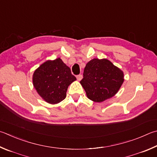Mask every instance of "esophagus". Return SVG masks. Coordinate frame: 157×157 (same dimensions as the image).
<instances>
[{"label":"esophagus","mask_w":157,"mask_h":157,"mask_svg":"<svg viewBox=\"0 0 157 157\" xmlns=\"http://www.w3.org/2000/svg\"><path fill=\"white\" fill-rule=\"evenodd\" d=\"M76 78H77V79H78V81H80L81 79H82V75H80V74H79V75L76 76Z\"/></svg>","instance_id":"1"}]
</instances>
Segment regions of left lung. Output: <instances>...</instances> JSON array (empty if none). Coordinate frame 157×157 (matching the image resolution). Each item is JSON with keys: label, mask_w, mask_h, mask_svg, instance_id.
<instances>
[{"label": "left lung", "mask_w": 157, "mask_h": 157, "mask_svg": "<svg viewBox=\"0 0 157 157\" xmlns=\"http://www.w3.org/2000/svg\"><path fill=\"white\" fill-rule=\"evenodd\" d=\"M124 73L106 59H93L84 68L80 84L88 99L101 102L118 92L124 82Z\"/></svg>", "instance_id": "left-lung-1"}]
</instances>
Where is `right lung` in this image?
Instances as JSON below:
<instances>
[{
	"label": "right lung",
	"mask_w": 157,
	"mask_h": 157,
	"mask_svg": "<svg viewBox=\"0 0 157 157\" xmlns=\"http://www.w3.org/2000/svg\"><path fill=\"white\" fill-rule=\"evenodd\" d=\"M76 79L60 58L41 64L33 75V84L42 99L55 104L64 100L69 85Z\"/></svg>",
	"instance_id": "obj_1"
}]
</instances>
